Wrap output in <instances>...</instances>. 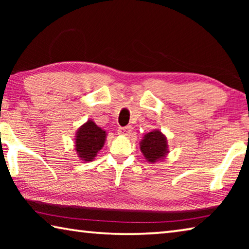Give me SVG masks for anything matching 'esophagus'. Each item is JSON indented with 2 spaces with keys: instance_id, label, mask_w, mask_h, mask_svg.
<instances>
[{
  "instance_id": "1",
  "label": "esophagus",
  "mask_w": 249,
  "mask_h": 249,
  "mask_svg": "<svg viewBox=\"0 0 249 249\" xmlns=\"http://www.w3.org/2000/svg\"><path fill=\"white\" fill-rule=\"evenodd\" d=\"M133 127L132 126H125V127H120L119 128V134L124 135V136H128V135L132 134Z\"/></svg>"
}]
</instances>
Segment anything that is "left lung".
Masks as SVG:
<instances>
[{"mask_svg": "<svg viewBox=\"0 0 249 249\" xmlns=\"http://www.w3.org/2000/svg\"><path fill=\"white\" fill-rule=\"evenodd\" d=\"M140 147L145 159L150 163L163 160L169 153L167 137L159 129L145 134L140 142Z\"/></svg>", "mask_w": 249, "mask_h": 249, "instance_id": "8db88e82", "label": "left lung"}]
</instances>
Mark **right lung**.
I'll return each instance as SVG.
<instances>
[{
  "label": "right lung",
  "mask_w": 249,
  "mask_h": 249,
  "mask_svg": "<svg viewBox=\"0 0 249 249\" xmlns=\"http://www.w3.org/2000/svg\"><path fill=\"white\" fill-rule=\"evenodd\" d=\"M107 135L92 120L80 126L74 138L78 157L83 161H92L104 146Z\"/></svg>",
  "instance_id": "add662e5"
}]
</instances>
